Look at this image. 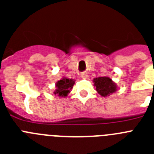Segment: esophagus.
Returning <instances> with one entry per match:
<instances>
[{"label": "esophagus", "mask_w": 154, "mask_h": 154, "mask_svg": "<svg viewBox=\"0 0 154 154\" xmlns=\"http://www.w3.org/2000/svg\"><path fill=\"white\" fill-rule=\"evenodd\" d=\"M81 77L82 79H86V77H87L86 73H82V74H81Z\"/></svg>", "instance_id": "esophagus-1"}]
</instances>
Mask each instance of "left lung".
<instances>
[{"instance_id":"8db88e82","label":"left lung","mask_w":154,"mask_h":154,"mask_svg":"<svg viewBox=\"0 0 154 154\" xmlns=\"http://www.w3.org/2000/svg\"><path fill=\"white\" fill-rule=\"evenodd\" d=\"M94 86L98 93L103 97H106L117 90V85L109 77H98L93 79Z\"/></svg>"}]
</instances>
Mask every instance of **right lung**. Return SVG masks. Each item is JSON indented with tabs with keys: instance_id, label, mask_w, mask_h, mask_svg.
<instances>
[{
	"instance_id": "add662e5",
	"label": "right lung",
	"mask_w": 154,
	"mask_h": 154,
	"mask_svg": "<svg viewBox=\"0 0 154 154\" xmlns=\"http://www.w3.org/2000/svg\"><path fill=\"white\" fill-rule=\"evenodd\" d=\"M75 80L72 79H67L63 77L61 80L55 83L56 89L54 91V94L59 97H66L70 92L71 89L73 88Z\"/></svg>"
}]
</instances>
